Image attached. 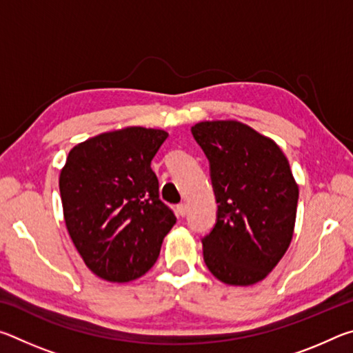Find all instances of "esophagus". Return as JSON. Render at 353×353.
I'll return each instance as SVG.
<instances>
[{"instance_id":"obj_1","label":"esophagus","mask_w":353,"mask_h":353,"mask_svg":"<svg viewBox=\"0 0 353 353\" xmlns=\"http://www.w3.org/2000/svg\"><path fill=\"white\" fill-rule=\"evenodd\" d=\"M187 212H188V205L187 204H179L177 207H176V213L179 214V216H185V214H187Z\"/></svg>"}]
</instances>
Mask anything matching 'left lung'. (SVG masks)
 <instances>
[{
    "instance_id": "8db88e82",
    "label": "left lung",
    "mask_w": 353,
    "mask_h": 353,
    "mask_svg": "<svg viewBox=\"0 0 353 353\" xmlns=\"http://www.w3.org/2000/svg\"><path fill=\"white\" fill-rule=\"evenodd\" d=\"M210 162L216 224L202 238L204 261L225 285L261 282L294 234L299 187L274 140L235 119L191 128Z\"/></svg>"
}]
</instances>
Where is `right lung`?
<instances>
[{"label":"right lung","mask_w":353,"mask_h":353,"mask_svg":"<svg viewBox=\"0 0 353 353\" xmlns=\"http://www.w3.org/2000/svg\"><path fill=\"white\" fill-rule=\"evenodd\" d=\"M168 132L130 126L71 149L59 177L65 225L88 270L107 282L141 277L176 224L151 168Z\"/></svg>","instance_id":"1"}]
</instances>
